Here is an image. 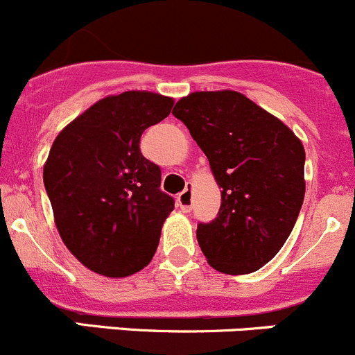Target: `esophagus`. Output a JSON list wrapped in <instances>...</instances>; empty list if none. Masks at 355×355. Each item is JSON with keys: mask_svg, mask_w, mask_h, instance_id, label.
Wrapping results in <instances>:
<instances>
[{"mask_svg": "<svg viewBox=\"0 0 355 355\" xmlns=\"http://www.w3.org/2000/svg\"><path fill=\"white\" fill-rule=\"evenodd\" d=\"M177 204H178V207H180L182 211H185V213H189V211L192 209V189H191V184H187V187H185L184 191H182L180 194H178Z\"/></svg>", "mask_w": 355, "mask_h": 355, "instance_id": "1", "label": "esophagus"}]
</instances>
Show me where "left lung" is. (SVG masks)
Masks as SVG:
<instances>
[{"instance_id":"1","label":"left lung","mask_w":355,"mask_h":355,"mask_svg":"<svg viewBox=\"0 0 355 355\" xmlns=\"http://www.w3.org/2000/svg\"><path fill=\"white\" fill-rule=\"evenodd\" d=\"M171 113L202 149L221 189L218 216L196 232L207 263L227 275L259 270L287 242L302 207V142L237 91L192 92Z\"/></svg>"}]
</instances>
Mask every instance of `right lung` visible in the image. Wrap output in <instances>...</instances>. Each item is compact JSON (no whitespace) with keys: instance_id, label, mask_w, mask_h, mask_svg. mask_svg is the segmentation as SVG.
<instances>
[{"instance_id":"1","label":"right lung","mask_w":355,"mask_h":355,"mask_svg":"<svg viewBox=\"0 0 355 355\" xmlns=\"http://www.w3.org/2000/svg\"><path fill=\"white\" fill-rule=\"evenodd\" d=\"M173 99L148 91L108 96L67 125L46 159L44 187L63 244L98 275L123 278L151 263L175 200L141 135Z\"/></svg>"}]
</instances>
